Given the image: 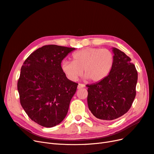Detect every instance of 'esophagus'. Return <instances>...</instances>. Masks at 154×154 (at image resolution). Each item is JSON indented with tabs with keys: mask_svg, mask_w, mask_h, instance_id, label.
I'll return each mask as SVG.
<instances>
[{
	"mask_svg": "<svg viewBox=\"0 0 154 154\" xmlns=\"http://www.w3.org/2000/svg\"><path fill=\"white\" fill-rule=\"evenodd\" d=\"M85 87V85L84 84H82V83H79L78 85V89H80V88H84Z\"/></svg>",
	"mask_w": 154,
	"mask_h": 154,
	"instance_id": "obj_1",
	"label": "esophagus"
}]
</instances>
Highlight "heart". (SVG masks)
<instances>
[{
    "mask_svg": "<svg viewBox=\"0 0 154 154\" xmlns=\"http://www.w3.org/2000/svg\"><path fill=\"white\" fill-rule=\"evenodd\" d=\"M72 62L63 60V73L69 80L75 82L83 74L93 82H100L109 75L114 64L113 53L108 49L86 48L74 53Z\"/></svg>",
    "mask_w": 154,
    "mask_h": 154,
    "instance_id": "b5f03b06",
    "label": "heart"
}]
</instances>
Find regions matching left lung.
Listing matches in <instances>:
<instances>
[{"label": "left lung", "mask_w": 154, "mask_h": 154, "mask_svg": "<svg viewBox=\"0 0 154 154\" xmlns=\"http://www.w3.org/2000/svg\"><path fill=\"white\" fill-rule=\"evenodd\" d=\"M114 64L110 72L100 82L88 87V109L96 118L114 120L127 113L136 94L137 72L131 59L113 48Z\"/></svg>", "instance_id": "8db88e82"}]
</instances>
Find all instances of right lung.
I'll return each mask as SVG.
<instances>
[{
    "instance_id": "right-lung-1",
    "label": "right lung",
    "mask_w": 154,
    "mask_h": 154,
    "mask_svg": "<svg viewBox=\"0 0 154 154\" xmlns=\"http://www.w3.org/2000/svg\"><path fill=\"white\" fill-rule=\"evenodd\" d=\"M75 48L47 45L32 53L21 67L17 88L20 104L29 118L53 127L66 118L78 83L63 73L61 63Z\"/></svg>"
}]
</instances>
